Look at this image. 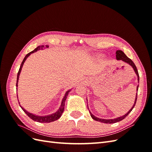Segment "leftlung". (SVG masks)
Instances as JSON below:
<instances>
[{
    "label": "left lung",
    "mask_w": 152,
    "mask_h": 152,
    "mask_svg": "<svg viewBox=\"0 0 152 152\" xmlns=\"http://www.w3.org/2000/svg\"><path fill=\"white\" fill-rule=\"evenodd\" d=\"M116 58L117 60H122L123 61L126 62L128 64H129V65L133 68V69H134V70L135 72V73H136V75L137 76V80H138V82H139V80H140V77H139V73H138V72H137V70L136 68V66L135 65V64L134 63V62H133L131 59L130 58H129L124 53L123 51H122V50H117L116 51ZM138 87H139V85L137 86V90H138ZM137 93L136 94V99H135V102H134V105L132 106V107L131 108V109L124 116H122L121 117H118V118H114V119H102V118H99L98 117H95L94 115H93V114L91 113V112H89L90 113V115L91 117L93 118L94 121H98V122H103V123H107V124H113V123H116L117 122H120L122 120H123V119L125 118L128 115L129 113L133 109V108L134 107V106L136 104V100H137Z\"/></svg>",
    "instance_id": "1"
}]
</instances>
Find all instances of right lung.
Returning <instances> with one entry per match:
<instances>
[{
  "label": "right lung",
  "instance_id": "right-lung-1",
  "mask_svg": "<svg viewBox=\"0 0 152 152\" xmlns=\"http://www.w3.org/2000/svg\"><path fill=\"white\" fill-rule=\"evenodd\" d=\"M44 48V45H39V46H38L37 48H35L34 50H32V51H31L30 53H28V54L26 55L25 58L23 59V61H22V63L21 64V66H20V68L19 69V71H18V73L17 81H16V87H18V79H19V76H20V73L21 70V68H22L24 62L25 61L26 58H28L31 53H34V52L37 51V50H39L40 49H42ZM45 48H49V45H45ZM69 92H70V91H68L66 93L65 96H64V98L62 99L61 107H60V108H59V110H58V111L56 113H54L53 114L49 115L44 116V117L35 115L32 114V113H30L28 112L27 111H26V110L23 108L21 107V106H20V107L22 108V110H23V111L25 112V113L27 115H28L31 119H32V120L34 121H37V122H41V123H49V122H53V121H55L58 120V119L61 116V114L63 113V112L64 111V107H65V100H66V99L67 98V96H68V94L69 93ZM19 104H20V103H19Z\"/></svg>",
  "mask_w": 152,
  "mask_h": 152
}]
</instances>
